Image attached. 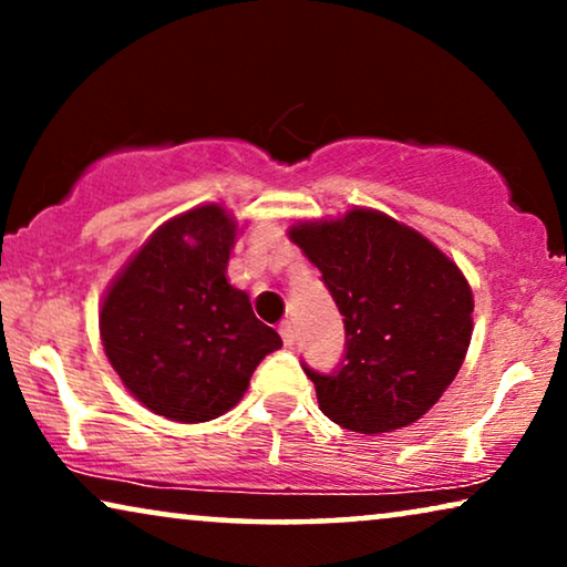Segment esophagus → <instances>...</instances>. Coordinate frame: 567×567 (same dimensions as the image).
I'll list each match as a JSON object with an SVG mask.
<instances>
[{"label": "esophagus", "mask_w": 567, "mask_h": 567, "mask_svg": "<svg viewBox=\"0 0 567 567\" xmlns=\"http://www.w3.org/2000/svg\"><path fill=\"white\" fill-rule=\"evenodd\" d=\"M278 332H281V340L286 348L293 346V340H297V336H293V324L289 320H284L281 324H278Z\"/></svg>", "instance_id": "34e87169"}]
</instances>
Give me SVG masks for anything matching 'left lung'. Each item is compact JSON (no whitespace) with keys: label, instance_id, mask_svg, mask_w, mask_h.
I'll use <instances>...</instances> for the list:
<instances>
[{"label":"left lung","instance_id":"left-lung-1","mask_svg":"<svg viewBox=\"0 0 567 567\" xmlns=\"http://www.w3.org/2000/svg\"><path fill=\"white\" fill-rule=\"evenodd\" d=\"M289 237L320 268L346 324L338 367H305L322 413L369 436L415 423L467 355V278L421 231L371 208L293 224Z\"/></svg>","mask_w":567,"mask_h":567}]
</instances>
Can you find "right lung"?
Listing matches in <instances>:
<instances>
[{
  "mask_svg": "<svg viewBox=\"0 0 567 567\" xmlns=\"http://www.w3.org/2000/svg\"><path fill=\"white\" fill-rule=\"evenodd\" d=\"M237 224L208 204L175 216L115 276L100 309V338L126 390L181 423L235 408L281 336L227 281Z\"/></svg>",
  "mask_w": 567,
  "mask_h": 567,
  "instance_id": "obj_1",
  "label": "right lung"
}]
</instances>
